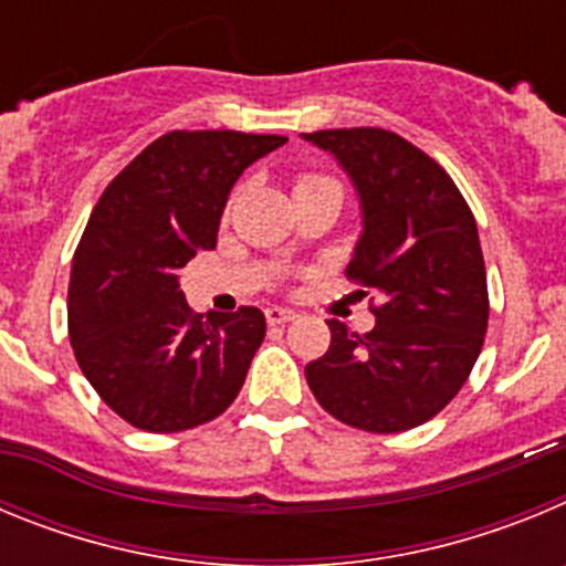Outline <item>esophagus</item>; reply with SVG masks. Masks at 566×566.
Wrapping results in <instances>:
<instances>
[{"instance_id": "1", "label": "esophagus", "mask_w": 566, "mask_h": 566, "mask_svg": "<svg viewBox=\"0 0 566 566\" xmlns=\"http://www.w3.org/2000/svg\"><path fill=\"white\" fill-rule=\"evenodd\" d=\"M266 319H269V326H286V323L297 319V312H292V308L269 306L266 308Z\"/></svg>"}]
</instances>
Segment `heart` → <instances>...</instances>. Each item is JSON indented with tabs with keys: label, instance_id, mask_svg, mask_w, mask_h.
<instances>
[{
	"label": "heart",
	"instance_id": "heart-1",
	"mask_svg": "<svg viewBox=\"0 0 566 566\" xmlns=\"http://www.w3.org/2000/svg\"><path fill=\"white\" fill-rule=\"evenodd\" d=\"M314 181H323V175H312V172L300 175L297 184H294V189H297V187H306V184H314Z\"/></svg>",
	"mask_w": 566,
	"mask_h": 566
}]
</instances>
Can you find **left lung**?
<instances>
[{
    "mask_svg": "<svg viewBox=\"0 0 566 566\" xmlns=\"http://www.w3.org/2000/svg\"><path fill=\"white\" fill-rule=\"evenodd\" d=\"M303 138L328 149L357 187L365 229L345 277L374 292L377 317L368 334L328 319L332 345L306 365L308 388L359 431H411L462 391L482 352L490 300L476 218L451 175L391 129Z\"/></svg>",
    "mask_w": 566,
    "mask_h": 566,
    "instance_id": "obj_1",
    "label": "left lung"
}]
</instances>
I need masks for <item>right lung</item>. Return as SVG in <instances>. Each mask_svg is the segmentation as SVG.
<instances>
[{
	"label": "right lung",
	"instance_id": "right-lung-1",
	"mask_svg": "<svg viewBox=\"0 0 566 566\" xmlns=\"http://www.w3.org/2000/svg\"><path fill=\"white\" fill-rule=\"evenodd\" d=\"M283 135L172 129L115 175L93 207L70 269L67 332L109 411L149 433L221 417L266 337L254 306L195 314L178 274L218 243L240 172Z\"/></svg>",
	"mask_w": 566,
	"mask_h": 566
}]
</instances>
